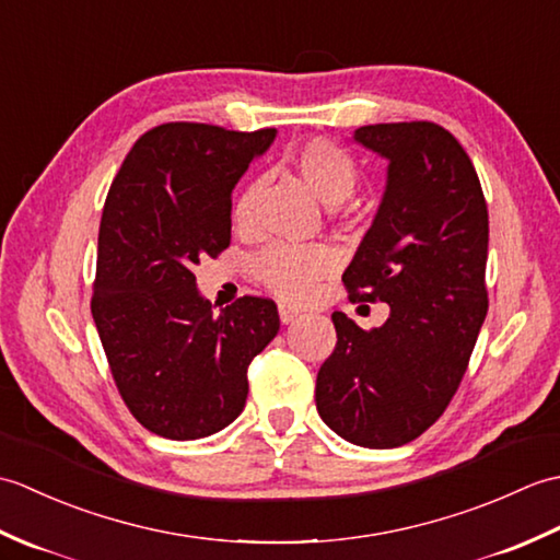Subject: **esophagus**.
Returning <instances> with one entry per match:
<instances>
[{
  "label": "esophagus",
  "instance_id": "1",
  "mask_svg": "<svg viewBox=\"0 0 560 560\" xmlns=\"http://www.w3.org/2000/svg\"><path fill=\"white\" fill-rule=\"evenodd\" d=\"M301 315V311L295 305H287V303H279V319L283 325H289V323H293L295 317Z\"/></svg>",
  "mask_w": 560,
  "mask_h": 560
}]
</instances>
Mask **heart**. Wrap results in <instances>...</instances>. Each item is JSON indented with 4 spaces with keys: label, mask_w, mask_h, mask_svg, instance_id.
Here are the masks:
<instances>
[{
    "label": "heart",
    "mask_w": 560,
    "mask_h": 560,
    "mask_svg": "<svg viewBox=\"0 0 560 560\" xmlns=\"http://www.w3.org/2000/svg\"><path fill=\"white\" fill-rule=\"evenodd\" d=\"M287 161L303 177L305 185L329 207L341 205L361 185L359 163L347 149H341L337 141L327 137L303 141L289 153ZM257 197V183H247L237 192L231 209L237 231H247L253 225ZM335 267L337 253L327 243H273L255 257L253 277L281 301H305L315 293L317 283L335 271Z\"/></svg>",
    "instance_id": "1"
}]
</instances>
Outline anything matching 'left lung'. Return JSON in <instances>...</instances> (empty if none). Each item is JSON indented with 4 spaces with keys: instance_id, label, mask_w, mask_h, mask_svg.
Returning <instances> with one entry per match:
<instances>
[{
    "instance_id": "1",
    "label": "left lung",
    "mask_w": 560,
    "mask_h": 560,
    "mask_svg": "<svg viewBox=\"0 0 560 560\" xmlns=\"http://www.w3.org/2000/svg\"><path fill=\"white\" fill-rule=\"evenodd\" d=\"M355 141L389 159L383 205L343 271L351 303L389 305L383 327L331 315L337 347L317 373L323 421L353 445L399 447L455 397L489 313V209L471 159L425 120L365 125Z\"/></svg>"
}]
</instances>
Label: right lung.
Wrapping results in <instances>:
<instances>
[{
    "mask_svg": "<svg viewBox=\"0 0 560 560\" xmlns=\"http://www.w3.org/2000/svg\"><path fill=\"white\" fill-rule=\"evenodd\" d=\"M277 129L165 122L129 149L105 197L91 313L135 419L197 440L237 419L247 368L277 337V305L243 295L219 315L192 267L231 245L233 187Z\"/></svg>",
    "mask_w": 560,
    "mask_h": 560,
    "instance_id": "1",
    "label": "right lung"
}]
</instances>
